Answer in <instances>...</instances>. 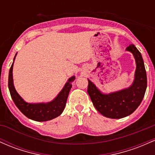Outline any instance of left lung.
<instances>
[{
  "mask_svg": "<svg viewBox=\"0 0 155 155\" xmlns=\"http://www.w3.org/2000/svg\"><path fill=\"white\" fill-rule=\"evenodd\" d=\"M126 51L132 54L136 69L132 84L128 87L110 93H103L88 79L87 93L96 109L110 118H122L133 113L140 104L147 87V77L142 55L133 44Z\"/></svg>",
  "mask_w": 155,
  "mask_h": 155,
  "instance_id": "8db88e82",
  "label": "left lung"
}]
</instances>
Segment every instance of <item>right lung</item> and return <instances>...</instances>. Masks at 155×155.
I'll use <instances>...</instances> for the list:
<instances>
[{"label":"right lung","mask_w":155,"mask_h":155,"mask_svg":"<svg viewBox=\"0 0 155 155\" xmlns=\"http://www.w3.org/2000/svg\"><path fill=\"white\" fill-rule=\"evenodd\" d=\"M16 56L17 54H15L12 64L10 68L9 73H8V85L10 95L17 107L19 109L20 111L27 118L35 121H47V120H52L58 117L62 113L65 107L69 92L72 87L71 83L75 80L76 76H73L69 78L62 91L59 92V94L52 101L49 102L40 103L26 102L16 91L14 83H13V65H14Z\"/></svg>","instance_id":"right-lung-1"}]
</instances>
